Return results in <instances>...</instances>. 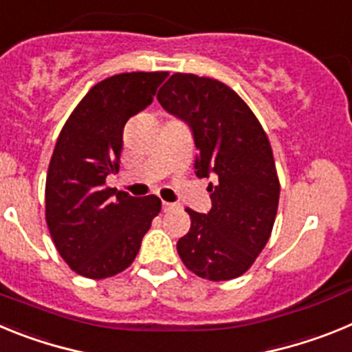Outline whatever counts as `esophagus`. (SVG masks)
I'll return each mask as SVG.
<instances>
[{
    "mask_svg": "<svg viewBox=\"0 0 352 352\" xmlns=\"http://www.w3.org/2000/svg\"><path fill=\"white\" fill-rule=\"evenodd\" d=\"M162 208H164V211H169V210H173V208H174V204H170V203H166V201H164V203H162Z\"/></svg>",
    "mask_w": 352,
    "mask_h": 352,
    "instance_id": "esophagus-1",
    "label": "esophagus"
}]
</instances>
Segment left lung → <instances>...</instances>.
Returning <instances> with one entry per match:
<instances>
[{
    "mask_svg": "<svg viewBox=\"0 0 352 352\" xmlns=\"http://www.w3.org/2000/svg\"><path fill=\"white\" fill-rule=\"evenodd\" d=\"M167 113L194 133L199 178L213 174L211 210L186 208L190 231L179 238L186 268L213 282L243 275L272 236L280 183L270 139L252 109L227 84L195 74H173L158 89Z\"/></svg>",
    "mask_w": 352,
    "mask_h": 352,
    "instance_id": "8db88e82",
    "label": "left lung"
}]
</instances>
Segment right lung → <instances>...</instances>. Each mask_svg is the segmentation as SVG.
Here are the masks:
<instances>
[{
    "label": "right lung",
    "instance_id": "1",
    "mask_svg": "<svg viewBox=\"0 0 352 352\" xmlns=\"http://www.w3.org/2000/svg\"><path fill=\"white\" fill-rule=\"evenodd\" d=\"M167 72H126L95 84L63 125L45 179V220L65 263L100 280L138 256L157 195L132 197L105 185L120 169L125 123L153 102Z\"/></svg>",
    "mask_w": 352,
    "mask_h": 352
}]
</instances>
